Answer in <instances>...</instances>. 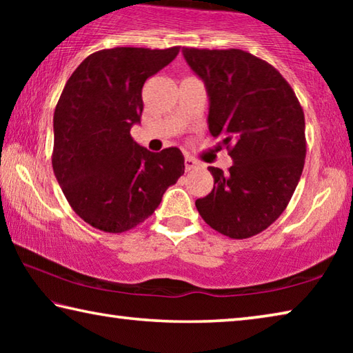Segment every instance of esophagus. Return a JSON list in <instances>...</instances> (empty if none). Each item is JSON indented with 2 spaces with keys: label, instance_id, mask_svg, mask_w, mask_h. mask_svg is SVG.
<instances>
[{
  "label": "esophagus",
  "instance_id": "34e87169",
  "mask_svg": "<svg viewBox=\"0 0 353 353\" xmlns=\"http://www.w3.org/2000/svg\"><path fill=\"white\" fill-rule=\"evenodd\" d=\"M194 168H198V162H194V160L191 157L185 159V171H191Z\"/></svg>",
  "mask_w": 353,
  "mask_h": 353
}]
</instances>
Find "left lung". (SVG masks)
Segmentation results:
<instances>
[{
    "instance_id": "8db88e82",
    "label": "left lung",
    "mask_w": 353,
    "mask_h": 353,
    "mask_svg": "<svg viewBox=\"0 0 353 353\" xmlns=\"http://www.w3.org/2000/svg\"><path fill=\"white\" fill-rule=\"evenodd\" d=\"M210 97L208 129L234 165L208 166L213 190L196 201L205 223L244 240L266 230L286 205L305 163V117L294 90L271 63L248 51L182 48Z\"/></svg>"
}]
</instances>
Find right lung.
Wrapping results in <instances>:
<instances>
[{"mask_svg":"<svg viewBox=\"0 0 353 353\" xmlns=\"http://www.w3.org/2000/svg\"><path fill=\"white\" fill-rule=\"evenodd\" d=\"M179 50H101L65 83L54 110L52 170L71 208L94 229H134L183 174L181 149L149 152L130 137L146 79L174 61Z\"/></svg>","mask_w":353,"mask_h":353,"instance_id":"1","label":"right lung"}]
</instances>
